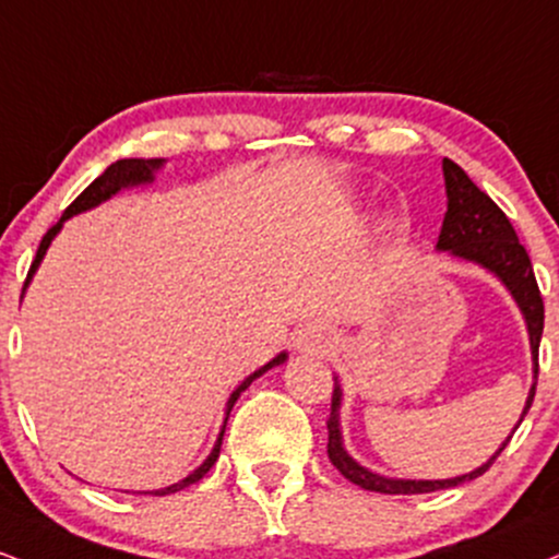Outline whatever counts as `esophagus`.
<instances>
[{
    "instance_id": "obj_1",
    "label": "esophagus",
    "mask_w": 559,
    "mask_h": 559,
    "mask_svg": "<svg viewBox=\"0 0 559 559\" xmlns=\"http://www.w3.org/2000/svg\"><path fill=\"white\" fill-rule=\"evenodd\" d=\"M335 344H338V335L333 333V328L322 325V322H309V325H305L297 333V338H294V346H297V352L307 354V356L331 354Z\"/></svg>"
}]
</instances>
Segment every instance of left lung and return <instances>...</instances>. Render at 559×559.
<instances>
[{"instance_id": "8db88e82", "label": "left lung", "mask_w": 559, "mask_h": 559, "mask_svg": "<svg viewBox=\"0 0 559 559\" xmlns=\"http://www.w3.org/2000/svg\"><path fill=\"white\" fill-rule=\"evenodd\" d=\"M442 174H445V192H448V213L442 221L440 239H437V250L450 252L453 258L476 262V265L487 267L489 273H495L497 278L506 284V288L513 294L515 305L521 307L523 318H526L528 328V341H531V356H534V385L526 399V408L523 416L528 414L531 403L536 395V378H539V341L544 331V301L539 284H536L534 265H531L526 247L518 241V234L513 224L508 221V215L495 205V200L487 192H481L479 187L468 179V174L461 169L459 164L445 158L442 160ZM338 408H341V385L333 390V403H331V416H328V459L348 481H354L356 487L369 489V492L380 495H425L437 492V489L459 487L463 481H472L476 476H481L492 466L497 455L506 450L510 442V435L497 453L487 463H481L479 468H474L472 474L453 476V479H388V476L367 472L365 466H359L352 455L346 453L344 440H341V421H338ZM518 421V425H521ZM518 429V427H515Z\"/></svg>"}]
</instances>
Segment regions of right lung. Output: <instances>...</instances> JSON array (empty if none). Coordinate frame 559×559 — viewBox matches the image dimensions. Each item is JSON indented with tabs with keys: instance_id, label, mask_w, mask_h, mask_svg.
<instances>
[{
	"instance_id": "right-lung-1",
	"label": "right lung",
	"mask_w": 559,
	"mask_h": 559,
	"mask_svg": "<svg viewBox=\"0 0 559 559\" xmlns=\"http://www.w3.org/2000/svg\"><path fill=\"white\" fill-rule=\"evenodd\" d=\"M160 166H164V160H160V158H147V160H145V158H122V160H117V164H111L109 169H106L104 174H100V177H98L96 181H91V185H87L85 190L78 194L75 203H72V205L67 207V211L62 213V218H59L57 224H53V226L49 228V231L44 234L41 245H38L36 260H33V265H31V271H28V278H25L23 292H25V288H28L31 278H33V273L38 271V265H41V260H44L46 250H49L51 239L57 237L59 228H62V224H64L67 218H72V215H78V213H83V211H91V207H96V205L104 203V200H109L111 194H117L119 190H124V187L147 185V181H153V174H156V171L160 169ZM284 361H286V354H278V356H275V359L267 361L265 367H260L258 372H252L250 378H247L245 382H241V385H239L237 390H234L231 399H228V403H226V419H228V414H231L234 403H237L239 395L245 393V390L252 385V380H258L260 374H265L267 369L275 367V365H284ZM226 419H224V427H221L218 440H215V445H213V450H211V455H207V459H205L203 463H200V466L194 468V472H192L190 476H187V479H181V481H177V484H171V487L156 489V492H147V495H171V492H179V489L190 487V484H194V481L203 479V476H205L207 472H211L213 463L218 461V453H221V440H224V432H226Z\"/></svg>"
}]
</instances>
